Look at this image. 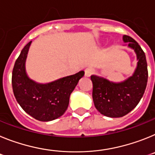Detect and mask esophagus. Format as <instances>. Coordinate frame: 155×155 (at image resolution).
<instances>
[{"label":"esophagus","mask_w":155,"mask_h":155,"mask_svg":"<svg viewBox=\"0 0 155 155\" xmlns=\"http://www.w3.org/2000/svg\"><path fill=\"white\" fill-rule=\"evenodd\" d=\"M94 69L92 68H87L85 70V76H91L94 73Z\"/></svg>","instance_id":"34e87169"}]
</instances>
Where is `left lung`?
Listing matches in <instances>:
<instances>
[{
    "mask_svg": "<svg viewBox=\"0 0 155 155\" xmlns=\"http://www.w3.org/2000/svg\"><path fill=\"white\" fill-rule=\"evenodd\" d=\"M124 42L137 54L138 63L133 76L120 83L91 76L93 83V100L97 111L111 118H119L128 114L138 104L148 79V71L145 53L140 46L130 36H123Z\"/></svg>",
    "mask_w": 155,
    "mask_h": 155,
    "instance_id": "left-lung-1",
    "label": "left lung"
}]
</instances>
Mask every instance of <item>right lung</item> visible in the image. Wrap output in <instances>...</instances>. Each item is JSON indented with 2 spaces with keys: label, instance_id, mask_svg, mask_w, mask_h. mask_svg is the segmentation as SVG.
Masks as SVG:
<instances>
[{
  "label": "right lung",
  "instance_id": "1",
  "mask_svg": "<svg viewBox=\"0 0 155 155\" xmlns=\"http://www.w3.org/2000/svg\"><path fill=\"white\" fill-rule=\"evenodd\" d=\"M30 42L21 50L15 63L12 71L13 93L21 108L34 118L48 122L59 118L65 112L69 97L84 72L80 71L48 84H39L28 78L25 73V61Z\"/></svg>",
  "mask_w": 155,
  "mask_h": 155
}]
</instances>
